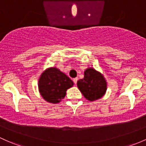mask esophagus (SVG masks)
Here are the masks:
<instances>
[{
	"label": "esophagus",
	"instance_id": "esophagus-1",
	"mask_svg": "<svg viewBox=\"0 0 146 146\" xmlns=\"http://www.w3.org/2000/svg\"><path fill=\"white\" fill-rule=\"evenodd\" d=\"M77 81H78V78H74V79H73V81H74V83L75 84H76V83H77Z\"/></svg>",
	"mask_w": 146,
	"mask_h": 146
}]
</instances>
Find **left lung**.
I'll use <instances>...</instances> for the list:
<instances>
[{"instance_id": "obj_1", "label": "left lung", "mask_w": 146, "mask_h": 146, "mask_svg": "<svg viewBox=\"0 0 146 146\" xmlns=\"http://www.w3.org/2000/svg\"><path fill=\"white\" fill-rule=\"evenodd\" d=\"M77 86L86 100L93 102L105 95L107 82L101 72L93 67H88L84 71V79L77 81Z\"/></svg>"}]
</instances>
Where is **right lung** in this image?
Listing matches in <instances>:
<instances>
[{
	"instance_id": "obj_1",
	"label": "right lung",
	"mask_w": 146,
	"mask_h": 146,
	"mask_svg": "<svg viewBox=\"0 0 146 146\" xmlns=\"http://www.w3.org/2000/svg\"><path fill=\"white\" fill-rule=\"evenodd\" d=\"M74 82L68 76L55 67L46 69L38 80V89L42 98L47 102L58 104L66 95L67 89Z\"/></svg>"
}]
</instances>
